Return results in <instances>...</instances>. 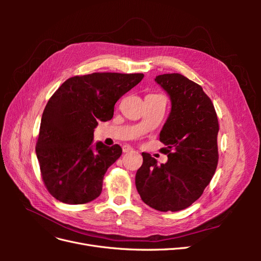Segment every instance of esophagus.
<instances>
[{
  "instance_id": "1",
  "label": "esophagus",
  "mask_w": 261,
  "mask_h": 261,
  "mask_svg": "<svg viewBox=\"0 0 261 261\" xmlns=\"http://www.w3.org/2000/svg\"><path fill=\"white\" fill-rule=\"evenodd\" d=\"M133 150H134V149H133L130 146H127V145L123 146V152H132Z\"/></svg>"
}]
</instances>
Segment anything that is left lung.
Wrapping results in <instances>:
<instances>
[{
  "label": "left lung",
  "mask_w": 261,
  "mask_h": 261,
  "mask_svg": "<svg viewBox=\"0 0 261 261\" xmlns=\"http://www.w3.org/2000/svg\"><path fill=\"white\" fill-rule=\"evenodd\" d=\"M169 94L171 112L160 132L168 162L158 165L143 152L136 188L143 201L159 211H179L202 195L215 174L219 153V122L215 107L201 86L174 73L155 77Z\"/></svg>",
  "instance_id": "1"
}]
</instances>
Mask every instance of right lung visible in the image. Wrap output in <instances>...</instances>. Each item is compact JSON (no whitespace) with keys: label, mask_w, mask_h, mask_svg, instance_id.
Segmentation results:
<instances>
[{"label":"right lung","mask_w":261,"mask_h":261,"mask_svg":"<svg viewBox=\"0 0 261 261\" xmlns=\"http://www.w3.org/2000/svg\"><path fill=\"white\" fill-rule=\"evenodd\" d=\"M144 74L93 73L70 77L45 106L36 145L43 183L64 203L82 204L102 192L107 170L121 156L118 145L93 144L98 122L113 117L114 106Z\"/></svg>","instance_id":"1"}]
</instances>
